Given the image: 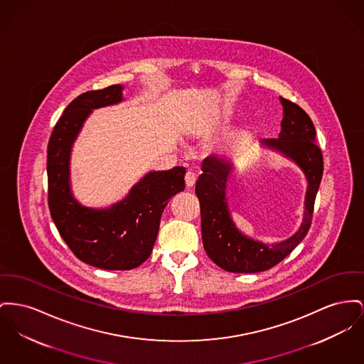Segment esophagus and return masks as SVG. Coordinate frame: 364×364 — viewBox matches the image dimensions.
<instances>
[{
  "label": "esophagus",
  "mask_w": 364,
  "mask_h": 364,
  "mask_svg": "<svg viewBox=\"0 0 364 364\" xmlns=\"http://www.w3.org/2000/svg\"><path fill=\"white\" fill-rule=\"evenodd\" d=\"M184 178H186V186H187L188 188L193 187V184H195V181H196V176H195L193 171H187Z\"/></svg>",
  "instance_id": "esophagus-1"
}]
</instances>
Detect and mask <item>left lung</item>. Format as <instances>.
<instances>
[{
	"instance_id": "left-lung-1",
	"label": "left lung",
	"mask_w": 364,
	"mask_h": 364,
	"mask_svg": "<svg viewBox=\"0 0 364 364\" xmlns=\"http://www.w3.org/2000/svg\"><path fill=\"white\" fill-rule=\"evenodd\" d=\"M280 103L283 119L279 137L264 139L261 146L279 151L294 161L306 177L304 220L294 235L278 243L264 245L237 231L225 198L227 181L232 171V164L227 158L208 156L202 164L203 173L196 181L195 193L200 206L205 252L214 264L228 272L255 274L275 267L297 247L311 228L323 174V155L316 144V130L309 115L284 97H280Z\"/></svg>"
}]
</instances>
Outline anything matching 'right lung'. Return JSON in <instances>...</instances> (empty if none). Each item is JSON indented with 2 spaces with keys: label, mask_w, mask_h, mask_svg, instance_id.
Segmentation results:
<instances>
[{
  "label": "right lung",
  "mask_w": 364,
  "mask_h": 364,
  "mask_svg": "<svg viewBox=\"0 0 364 364\" xmlns=\"http://www.w3.org/2000/svg\"><path fill=\"white\" fill-rule=\"evenodd\" d=\"M122 102V86L89 90L74 99L48 143V205L74 256L102 269L127 271L150 257L161 215L171 196L184 190L186 168L150 171L128 196L108 209L80 205L70 190V152L92 109Z\"/></svg>",
  "instance_id": "1"
}]
</instances>
